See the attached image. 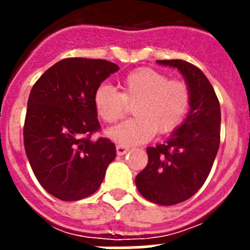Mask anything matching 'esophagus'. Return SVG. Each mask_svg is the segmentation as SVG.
<instances>
[{
  "label": "esophagus",
  "mask_w": 250,
  "mask_h": 250,
  "mask_svg": "<svg viewBox=\"0 0 250 250\" xmlns=\"http://www.w3.org/2000/svg\"><path fill=\"white\" fill-rule=\"evenodd\" d=\"M127 151H129V149H127L126 146H124V145L121 144L116 145V152H118V155L123 156L125 155V154H127Z\"/></svg>",
  "instance_id": "obj_1"
}]
</instances>
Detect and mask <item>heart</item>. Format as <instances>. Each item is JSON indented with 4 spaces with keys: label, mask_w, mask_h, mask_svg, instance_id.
Listing matches in <instances>:
<instances>
[{
    "label": "heart",
    "mask_w": 250,
    "mask_h": 250,
    "mask_svg": "<svg viewBox=\"0 0 250 250\" xmlns=\"http://www.w3.org/2000/svg\"><path fill=\"white\" fill-rule=\"evenodd\" d=\"M94 106L105 123H116L134 105V119L110 127L106 135L124 145L144 144L155 131L167 134L182 124L190 104V92L182 81H169L152 68H138L124 77L120 92L100 85L94 92Z\"/></svg>",
    "instance_id": "obj_1"
}]
</instances>
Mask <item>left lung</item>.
I'll use <instances>...</instances> for the list:
<instances>
[{
    "instance_id": "left-lung-1",
    "label": "left lung",
    "mask_w": 250,
    "mask_h": 250,
    "mask_svg": "<svg viewBox=\"0 0 250 250\" xmlns=\"http://www.w3.org/2000/svg\"><path fill=\"white\" fill-rule=\"evenodd\" d=\"M176 68L189 92V112L163 144L147 147L149 161L135 178L139 193L160 205L185 202L199 190L210 173L220 143V105L202 70L183 60H160Z\"/></svg>"
}]
</instances>
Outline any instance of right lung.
<instances>
[{
    "label": "right lung",
    "instance_id": "1",
    "mask_svg": "<svg viewBox=\"0 0 250 250\" xmlns=\"http://www.w3.org/2000/svg\"><path fill=\"white\" fill-rule=\"evenodd\" d=\"M119 66L106 60L65 59L51 66L30 92L23 143L35 176L47 193L72 202L100 188L116 156L100 129L94 92Z\"/></svg>",
    "mask_w": 250,
    "mask_h": 250
}]
</instances>
